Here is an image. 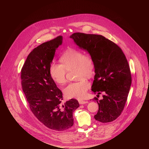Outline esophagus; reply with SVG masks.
<instances>
[{
    "label": "esophagus",
    "instance_id": "34e87169",
    "mask_svg": "<svg viewBox=\"0 0 149 149\" xmlns=\"http://www.w3.org/2000/svg\"><path fill=\"white\" fill-rule=\"evenodd\" d=\"M78 102H79V104H86L88 102L87 101H84V100H78Z\"/></svg>",
    "mask_w": 149,
    "mask_h": 149
}]
</instances>
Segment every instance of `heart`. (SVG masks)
Returning <instances> with one entry per match:
<instances>
[{
  "label": "heart",
  "mask_w": 149,
  "mask_h": 149,
  "mask_svg": "<svg viewBox=\"0 0 149 149\" xmlns=\"http://www.w3.org/2000/svg\"><path fill=\"white\" fill-rule=\"evenodd\" d=\"M61 63L52 62L49 66V74L52 79L60 85L67 82L68 71L76 70L77 82L70 83L63 93L68 98L81 99L86 96L90 84L85 77H90L94 72L95 65L92 56L84 54L83 52L75 48H68L61 55Z\"/></svg>",
  "instance_id": "obj_1"
}]
</instances>
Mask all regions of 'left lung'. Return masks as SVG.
<instances>
[{
  "mask_svg": "<svg viewBox=\"0 0 149 149\" xmlns=\"http://www.w3.org/2000/svg\"><path fill=\"white\" fill-rule=\"evenodd\" d=\"M70 38L80 48L87 51L94 62L95 75L91 90L97 94L93 100L98 104L94 118L101 123L115 120L124 108L132 84L125 55L117 44L102 35L77 32ZM101 93L103 98L99 100Z\"/></svg>",
  "mask_w": 149,
  "mask_h": 149,
  "instance_id": "1",
  "label": "left lung"
}]
</instances>
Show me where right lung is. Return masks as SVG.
Instances as JSON below:
<instances>
[{"mask_svg": "<svg viewBox=\"0 0 149 149\" xmlns=\"http://www.w3.org/2000/svg\"><path fill=\"white\" fill-rule=\"evenodd\" d=\"M62 36L44 42L28 55L21 70V85L34 116L48 128L64 131L73 125L76 99L62 104V93L49 74V66Z\"/></svg>", "mask_w": 149, "mask_h": 149, "instance_id": "right-lung-1", "label": "right lung"}]
</instances>
